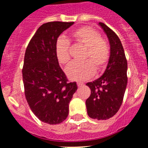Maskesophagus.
<instances>
[{
    "label": "esophagus",
    "instance_id": "34e87169",
    "mask_svg": "<svg viewBox=\"0 0 148 148\" xmlns=\"http://www.w3.org/2000/svg\"><path fill=\"white\" fill-rule=\"evenodd\" d=\"M77 85H78V87H81L83 85V83L82 82H77Z\"/></svg>",
    "mask_w": 148,
    "mask_h": 148
}]
</instances>
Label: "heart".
Instances as JSON below:
<instances>
[{"instance_id": "obj_1", "label": "heart", "mask_w": 148, "mask_h": 148, "mask_svg": "<svg viewBox=\"0 0 148 148\" xmlns=\"http://www.w3.org/2000/svg\"><path fill=\"white\" fill-rule=\"evenodd\" d=\"M77 44L86 47L83 62H73L66 68V73L70 79L82 82L89 79L95 70H103L110 59V47L108 42L102 38L97 30L91 27H82L73 30L70 34ZM56 57L60 64L66 65L70 61V41L60 38L56 43Z\"/></svg>"}]
</instances>
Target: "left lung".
I'll use <instances>...</instances> for the list:
<instances>
[{
  "label": "left lung",
  "instance_id": "8db88e82",
  "mask_svg": "<svg viewBox=\"0 0 148 148\" xmlns=\"http://www.w3.org/2000/svg\"><path fill=\"white\" fill-rule=\"evenodd\" d=\"M99 25L109 38L110 56L102 76L86 84L91 90L86 106L90 118L106 120L113 117L122 104L127 84V61L118 35L104 23Z\"/></svg>",
  "mask_w": 148,
  "mask_h": 148
}]
</instances>
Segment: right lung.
<instances>
[{
	"label": "right lung",
	"mask_w": 148,
	"mask_h": 148,
	"mask_svg": "<svg viewBox=\"0 0 148 148\" xmlns=\"http://www.w3.org/2000/svg\"><path fill=\"white\" fill-rule=\"evenodd\" d=\"M74 22L51 21L42 24L29 42L22 69L24 93L39 120L49 125L64 121L69 103L78 89L69 82L56 57L58 38Z\"/></svg>",
	"instance_id": "add662e5"
}]
</instances>
